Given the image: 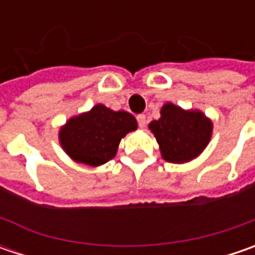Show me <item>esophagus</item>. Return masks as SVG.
<instances>
[{"label":"esophagus","mask_w":255,"mask_h":255,"mask_svg":"<svg viewBox=\"0 0 255 255\" xmlns=\"http://www.w3.org/2000/svg\"><path fill=\"white\" fill-rule=\"evenodd\" d=\"M136 119H137V123H139V126H140V128H144V126H146V116H144L143 113L137 115V116H136Z\"/></svg>","instance_id":"obj_1"}]
</instances>
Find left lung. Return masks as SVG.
<instances>
[{"label":"left lung","mask_w":255,"mask_h":255,"mask_svg":"<svg viewBox=\"0 0 255 255\" xmlns=\"http://www.w3.org/2000/svg\"><path fill=\"white\" fill-rule=\"evenodd\" d=\"M162 118L149 128L156 136L164 160L184 163L199 156L211 136V122L201 112H186L173 103L162 108Z\"/></svg>","instance_id":"1"}]
</instances>
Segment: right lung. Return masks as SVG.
I'll use <instances>...</instances> for the list:
<instances>
[{
  "label": "right lung",
  "instance_id": "1",
  "mask_svg": "<svg viewBox=\"0 0 255 255\" xmlns=\"http://www.w3.org/2000/svg\"><path fill=\"white\" fill-rule=\"evenodd\" d=\"M137 128L130 113L113 112L103 105L71 119L59 133L64 150L76 162L99 166L111 160L118 146L126 136Z\"/></svg>",
  "mask_w": 255,
  "mask_h": 255
}]
</instances>
